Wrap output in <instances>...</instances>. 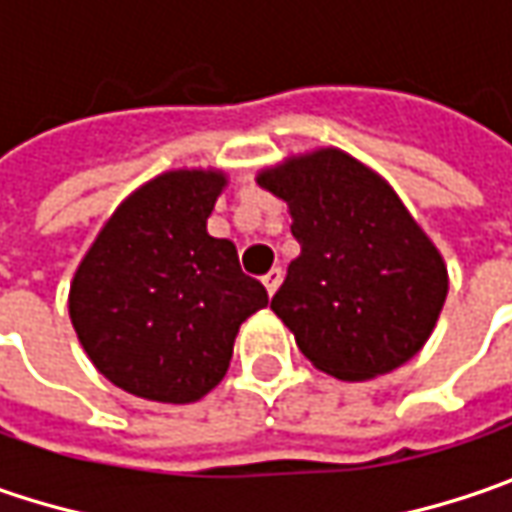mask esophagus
<instances>
[{"label": "esophagus", "instance_id": "34e87169", "mask_svg": "<svg viewBox=\"0 0 512 512\" xmlns=\"http://www.w3.org/2000/svg\"><path fill=\"white\" fill-rule=\"evenodd\" d=\"M280 280H283V269H280V266L269 269V272L263 275V286H266V292H269V295H275V292H278Z\"/></svg>", "mask_w": 512, "mask_h": 512}]
</instances>
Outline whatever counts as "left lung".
<instances>
[{
  "instance_id": "8db88e82",
  "label": "left lung",
  "mask_w": 512,
  "mask_h": 512,
  "mask_svg": "<svg viewBox=\"0 0 512 512\" xmlns=\"http://www.w3.org/2000/svg\"><path fill=\"white\" fill-rule=\"evenodd\" d=\"M292 214L300 255L272 298L300 352L341 381L407 364L447 298L444 260L387 183L323 148L257 177Z\"/></svg>"
}]
</instances>
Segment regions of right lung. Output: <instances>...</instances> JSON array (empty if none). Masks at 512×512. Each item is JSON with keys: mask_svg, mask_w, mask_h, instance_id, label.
Segmentation results:
<instances>
[{"mask_svg": "<svg viewBox=\"0 0 512 512\" xmlns=\"http://www.w3.org/2000/svg\"><path fill=\"white\" fill-rule=\"evenodd\" d=\"M217 171H168L105 223L71 283V323L94 367L131 395L191 404L232 361L240 323L269 303L232 240L206 232Z\"/></svg>", "mask_w": 512, "mask_h": 512, "instance_id": "1", "label": "right lung"}]
</instances>
